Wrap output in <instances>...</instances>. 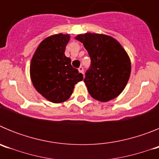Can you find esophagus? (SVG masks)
Returning a JSON list of instances; mask_svg holds the SVG:
<instances>
[{
    "label": "esophagus",
    "instance_id": "34e87169",
    "mask_svg": "<svg viewBox=\"0 0 159 159\" xmlns=\"http://www.w3.org/2000/svg\"><path fill=\"white\" fill-rule=\"evenodd\" d=\"M79 71L80 73H82V74H84V67H82V66H80V67H79Z\"/></svg>",
    "mask_w": 159,
    "mask_h": 159
}]
</instances>
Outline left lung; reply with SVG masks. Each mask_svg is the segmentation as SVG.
<instances>
[{
    "instance_id": "obj_1",
    "label": "left lung",
    "mask_w": 159,
    "mask_h": 159,
    "mask_svg": "<svg viewBox=\"0 0 159 159\" xmlns=\"http://www.w3.org/2000/svg\"><path fill=\"white\" fill-rule=\"evenodd\" d=\"M91 58L84 83L91 96L108 102L121 94L130 78L131 66L128 55L116 39L97 33L78 35Z\"/></svg>"
}]
</instances>
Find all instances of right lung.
Wrapping results in <instances>:
<instances>
[{
	"label": "right lung",
	"mask_w": 159,
	"mask_h": 159,
	"mask_svg": "<svg viewBox=\"0 0 159 159\" xmlns=\"http://www.w3.org/2000/svg\"><path fill=\"white\" fill-rule=\"evenodd\" d=\"M67 34L48 36L39 44L30 65V76L36 90L48 100L60 103L68 99L75 84L83 80V74L71 66L65 57Z\"/></svg>",
	"instance_id": "1"
}]
</instances>
